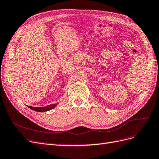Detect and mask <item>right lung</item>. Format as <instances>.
I'll return each instance as SVG.
<instances>
[{
    "mask_svg": "<svg viewBox=\"0 0 159 159\" xmlns=\"http://www.w3.org/2000/svg\"><path fill=\"white\" fill-rule=\"evenodd\" d=\"M56 106V105H47L46 107H31V106H28V107L30 108L31 109L36 111H38V112H44V111H47L51 110L52 109H54L55 107Z\"/></svg>",
    "mask_w": 159,
    "mask_h": 159,
    "instance_id": "obj_1",
    "label": "right lung"
}]
</instances>
